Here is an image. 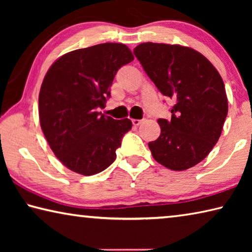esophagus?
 <instances>
[{
	"instance_id": "esophagus-1",
	"label": "esophagus",
	"mask_w": 252,
	"mask_h": 252,
	"mask_svg": "<svg viewBox=\"0 0 252 252\" xmlns=\"http://www.w3.org/2000/svg\"><path fill=\"white\" fill-rule=\"evenodd\" d=\"M142 123V120H136V119H132V125L138 126Z\"/></svg>"
}]
</instances>
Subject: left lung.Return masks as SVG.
Listing matches in <instances>:
<instances>
[{
    "label": "left lung",
    "mask_w": 252,
    "mask_h": 252,
    "mask_svg": "<svg viewBox=\"0 0 252 252\" xmlns=\"http://www.w3.org/2000/svg\"><path fill=\"white\" fill-rule=\"evenodd\" d=\"M133 53L158 90L176 101L171 120H158L161 134L149 142L153 158L174 171L193 167L218 142L228 114L219 72L198 51L178 44L147 42Z\"/></svg>",
    "instance_id": "8db88e82"
}]
</instances>
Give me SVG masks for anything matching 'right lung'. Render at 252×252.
Returning a JSON list of instances; mask_svg holds the SVG:
<instances>
[{"instance_id":"1","label":"right lung","mask_w":252,"mask_h":252,"mask_svg":"<svg viewBox=\"0 0 252 252\" xmlns=\"http://www.w3.org/2000/svg\"><path fill=\"white\" fill-rule=\"evenodd\" d=\"M133 61L121 43H102L62 55L46 72L39 95L42 131L55 157L83 176L103 171L131 130L129 119L114 120L97 109L110 97L118 70Z\"/></svg>"}]
</instances>
